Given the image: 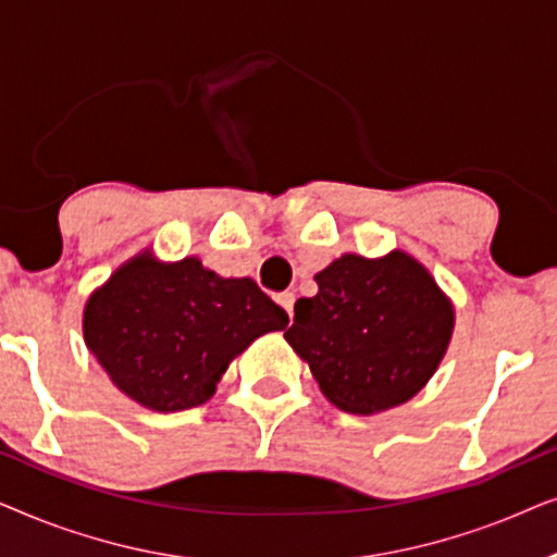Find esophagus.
<instances>
[{
	"mask_svg": "<svg viewBox=\"0 0 557 557\" xmlns=\"http://www.w3.org/2000/svg\"><path fill=\"white\" fill-rule=\"evenodd\" d=\"M276 301L281 304V309H286L288 319H292V314H294V301H296V296H294L292 292H281V294L276 296Z\"/></svg>",
	"mask_w": 557,
	"mask_h": 557,
	"instance_id": "esophagus-1",
	"label": "esophagus"
}]
</instances>
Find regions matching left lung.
Here are the masks:
<instances>
[{
    "mask_svg": "<svg viewBox=\"0 0 557 557\" xmlns=\"http://www.w3.org/2000/svg\"><path fill=\"white\" fill-rule=\"evenodd\" d=\"M319 292L294 304L284 332L326 400L372 416L413 398L444 360L454 304L413 256L345 253L317 276Z\"/></svg>",
    "mask_w": 557,
    "mask_h": 557,
    "instance_id": "8db88e82",
    "label": "left lung"
}]
</instances>
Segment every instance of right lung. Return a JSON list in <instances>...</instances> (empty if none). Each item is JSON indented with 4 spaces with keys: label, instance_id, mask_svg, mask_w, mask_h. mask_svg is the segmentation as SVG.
<instances>
[{
    "label": "right lung",
    "instance_id": "add662e5",
    "mask_svg": "<svg viewBox=\"0 0 557 557\" xmlns=\"http://www.w3.org/2000/svg\"><path fill=\"white\" fill-rule=\"evenodd\" d=\"M286 324L253 278H223L195 256L162 263L151 250L119 265L83 309L86 347L113 385L159 413L208 403L227 364Z\"/></svg>",
    "mask_w": 557,
    "mask_h": 557
}]
</instances>
